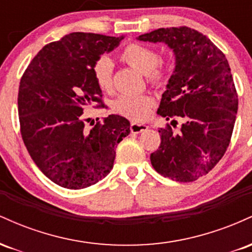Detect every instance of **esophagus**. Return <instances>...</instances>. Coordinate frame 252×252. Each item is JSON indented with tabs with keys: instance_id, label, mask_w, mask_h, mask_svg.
I'll list each match as a JSON object with an SVG mask.
<instances>
[{
	"instance_id": "obj_1",
	"label": "esophagus",
	"mask_w": 252,
	"mask_h": 252,
	"mask_svg": "<svg viewBox=\"0 0 252 252\" xmlns=\"http://www.w3.org/2000/svg\"><path fill=\"white\" fill-rule=\"evenodd\" d=\"M147 129H148V126H146L143 123H131V126H130V130L134 134H140V132H142Z\"/></svg>"
}]
</instances>
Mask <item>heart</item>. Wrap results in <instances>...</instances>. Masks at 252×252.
Returning <instances> with one entry per match:
<instances>
[{"mask_svg":"<svg viewBox=\"0 0 252 252\" xmlns=\"http://www.w3.org/2000/svg\"><path fill=\"white\" fill-rule=\"evenodd\" d=\"M120 59L131 67L142 72L148 82L154 86L163 85L168 74V68L164 63L158 60V54L154 48L142 43H128L121 51ZM94 80L103 91L112 89V73L114 65L111 59L103 56L98 58L92 67ZM154 98L148 94H122L114 102L115 111L132 121L144 120L154 106Z\"/></svg>","mask_w":252,"mask_h":252,"instance_id":"1","label":"heart"}]
</instances>
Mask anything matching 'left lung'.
<instances>
[{"instance_id":"left-lung-1","label":"left lung","mask_w":252,"mask_h":252,"mask_svg":"<svg viewBox=\"0 0 252 252\" xmlns=\"http://www.w3.org/2000/svg\"><path fill=\"white\" fill-rule=\"evenodd\" d=\"M164 42L175 56V68L158 114L167 124L158 130L161 144L150 161L158 173L179 182L206 175L224 156L238 110L233 78L224 53L207 36L189 27L158 28L137 37Z\"/></svg>"}]
</instances>
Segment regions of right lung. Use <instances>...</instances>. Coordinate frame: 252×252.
Instances as JSON below:
<instances>
[{"label": "right lung", "mask_w": 252, "mask_h": 252, "mask_svg": "<svg viewBox=\"0 0 252 252\" xmlns=\"http://www.w3.org/2000/svg\"><path fill=\"white\" fill-rule=\"evenodd\" d=\"M124 36L76 32L46 45L33 58L19 86L22 140L39 169L63 189L97 184L114 167L117 144L130 134V122L109 115L85 129L86 106L102 102L92 67Z\"/></svg>", "instance_id": "obj_1"}]
</instances>
